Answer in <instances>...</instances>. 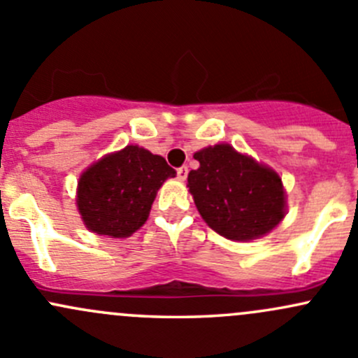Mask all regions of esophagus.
Returning <instances> with one entry per match:
<instances>
[{
  "instance_id": "34e87169",
  "label": "esophagus",
  "mask_w": 358,
  "mask_h": 358,
  "mask_svg": "<svg viewBox=\"0 0 358 358\" xmlns=\"http://www.w3.org/2000/svg\"><path fill=\"white\" fill-rule=\"evenodd\" d=\"M176 175H178L180 180H185L187 175H189V168H187V166H180V168L176 169Z\"/></svg>"
}]
</instances>
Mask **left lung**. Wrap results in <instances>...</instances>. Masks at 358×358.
Segmentation results:
<instances>
[{"label": "left lung", "instance_id": "8db88e82", "mask_svg": "<svg viewBox=\"0 0 358 358\" xmlns=\"http://www.w3.org/2000/svg\"><path fill=\"white\" fill-rule=\"evenodd\" d=\"M189 190L201 216L220 236L249 241L268 234L286 215L282 182L273 169L234 147H208L194 154Z\"/></svg>", "mask_w": 358, "mask_h": 358}]
</instances>
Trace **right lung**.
Here are the masks:
<instances>
[{
    "instance_id": "add662e5",
    "label": "right lung",
    "mask_w": 358,
    "mask_h": 358,
    "mask_svg": "<svg viewBox=\"0 0 358 358\" xmlns=\"http://www.w3.org/2000/svg\"><path fill=\"white\" fill-rule=\"evenodd\" d=\"M175 175L164 157L136 145L100 159L78 183L83 222L100 236H131L145 223L159 187Z\"/></svg>"
}]
</instances>
